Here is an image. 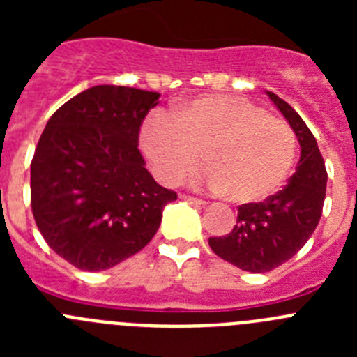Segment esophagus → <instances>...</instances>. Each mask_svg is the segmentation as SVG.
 <instances>
[{"label":"esophagus","mask_w":357,"mask_h":357,"mask_svg":"<svg viewBox=\"0 0 357 357\" xmlns=\"http://www.w3.org/2000/svg\"><path fill=\"white\" fill-rule=\"evenodd\" d=\"M181 200L189 202V204H193V206H198V207H204V206H206V202L200 200V198L189 197V195H181Z\"/></svg>","instance_id":"obj_1"}]
</instances>
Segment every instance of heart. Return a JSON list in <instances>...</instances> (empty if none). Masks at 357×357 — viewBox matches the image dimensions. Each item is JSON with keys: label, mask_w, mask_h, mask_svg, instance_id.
Masks as SVG:
<instances>
[{"label": "heart", "mask_w": 357, "mask_h": 357, "mask_svg": "<svg viewBox=\"0 0 357 357\" xmlns=\"http://www.w3.org/2000/svg\"><path fill=\"white\" fill-rule=\"evenodd\" d=\"M139 144L151 169L166 184L181 182L200 160L206 169L191 182L234 202L275 193L289 175L296 135L284 119L247 98L211 94L176 105L172 118L155 112L144 121Z\"/></svg>", "instance_id": "heart-1"}]
</instances>
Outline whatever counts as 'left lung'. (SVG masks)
I'll return each instance as SVG.
<instances>
[{
	"label": "left lung",
	"instance_id": "1",
	"mask_svg": "<svg viewBox=\"0 0 357 357\" xmlns=\"http://www.w3.org/2000/svg\"><path fill=\"white\" fill-rule=\"evenodd\" d=\"M301 143V159L286 185L259 204L238 207L232 232L209 238L218 257L245 272L264 273L291 259L320 222L326 200L327 172L317 139L291 105L268 91Z\"/></svg>",
	"mask_w": 357,
	"mask_h": 357
}]
</instances>
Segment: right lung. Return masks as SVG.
I'll return each mask as SVG.
<instances>
[{
  "label": "right lung",
  "instance_id": "add662e5",
  "mask_svg": "<svg viewBox=\"0 0 357 357\" xmlns=\"http://www.w3.org/2000/svg\"><path fill=\"white\" fill-rule=\"evenodd\" d=\"M159 93L94 85L46 123L30 173L31 213L50 248L85 272L143 250L175 191L153 181L137 141Z\"/></svg>",
  "mask_w": 357,
  "mask_h": 357
}]
</instances>
